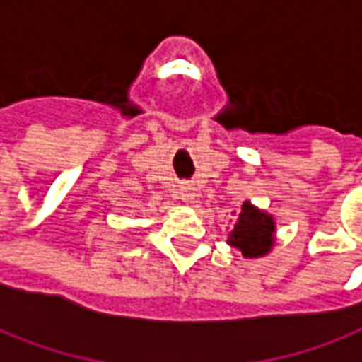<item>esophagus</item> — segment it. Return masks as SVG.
I'll use <instances>...</instances> for the list:
<instances>
[{"mask_svg": "<svg viewBox=\"0 0 362 362\" xmlns=\"http://www.w3.org/2000/svg\"><path fill=\"white\" fill-rule=\"evenodd\" d=\"M180 199L186 206H192L194 199H196V188H194L192 184H184L180 188Z\"/></svg>", "mask_w": 362, "mask_h": 362, "instance_id": "1", "label": "esophagus"}]
</instances>
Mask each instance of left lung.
I'll return each instance as SVG.
<instances>
[{"label":"left lung","instance_id":"left-lung-1","mask_svg":"<svg viewBox=\"0 0 362 362\" xmlns=\"http://www.w3.org/2000/svg\"><path fill=\"white\" fill-rule=\"evenodd\" d=\"M276 243V219L267 209L252 206L249 199L243 202L239 216L227 245L239 249L247 259H260L274 249Z\"/></svg>","mask_w":362,"mask_h":362}]
</instances>
